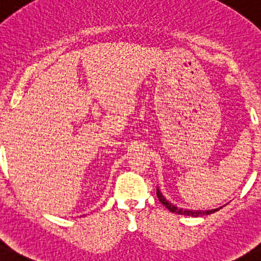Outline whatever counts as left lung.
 Wrapping results in <instances>:
<instances>
[{"instance_id": "1", "label": "left lung", "mask_w": 261, "mask_h": 261, "mask_svg": "<svg viewBox=\"0 0 261 261\" xmlns=\"http://www.w3.org/2000/svg\"><path fill=\"white\" fill-rule=\"evenodd\" d=\"M156 196H158L159 201L163 203L166 208L169 210L171 213H174L177 215H186V216H193V217H200V216H205V215H210V214H214L220 210L221 208H217V209H213V210H206V212H194V210H187V209H181V208H177L174 204L169 203V202L166 200V198L164 197L163 194L159 190V188H156Z\"/></svg>"}]
</instances>
